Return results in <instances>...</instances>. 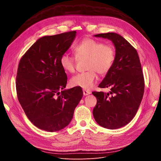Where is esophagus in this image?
Returning <instances> with one entry per match:
<instances>
[{
    "instance_id": "esophagus-1",
    "label": "esophagus",
    "mask_w": 161,
    "mask_h": 161,
    "mask_svg": "<svg viewBox=\"0 0 161 161\" xmlns=\"http://www.w3.org/2000/svg\"><path fill=\"white\" fill-rule=\"evenodd\" d=\"M89 94H91V92L89 91H87V90H83V95H89Z\"/></svg>"
}]
</instances>
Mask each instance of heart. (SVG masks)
I'll use <instances>...</instances> for the list:
<instances>
[{
    "label": "heart",
    "mask_w": 161,
    "mask_h": 161,
    "mask_svg": "<svg viewBox=\"0 0 161 161\" xmlns=\"http://www.w3.org/2000/svg\"><path fill=\"white\" fill-rule=\"evenodd\" d=\"M76 57L64 53L60 58L62 69L66 72L72 73L75 70L78 59L87 58L86 69L88 71L81 72L72 77L70 85L87 90L91 89L97 80V75H103L111 69L115 58L114 47L109 44L91 38H85L74 47Z\"/></svg>",
    "instance_id": "b5f03b06"
}]
</instances>
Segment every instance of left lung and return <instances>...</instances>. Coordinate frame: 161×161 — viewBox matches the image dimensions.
Listing matches in <instances>:
<instances>
[{"mask_svg": "<svg viewBox=\"0 0 161 161\" xmlns=\"http://www.w3.org/2000/svg\"><path fill=\"white\" fill-rule=\"evenodd\" d=\"M111 40L115 58L110 70L99 84L109 92H92L97 103L92 111L97 123L103 128L118 129L132 120L142 101L144 80L137 51L122 36L115 33L94 36Z\"/></svg>", "mask_w": 161, "mask_h": 161, "instance_id": "obj_1", "label": "left lung"}]
</instances>
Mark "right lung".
Listing matches in <instances>:
<instances>
[{
  "mask_svg": "<svg viewBox=\"0 0 161 161\" xmlns=\"http://www.w3.org/2000/svg\"><path fill=\"white\" fill-rule=\"evenodd\" d=\"M76 34L74 31L40 37L19 62L18 99L28 119L41 130L52 132L66 127L83 95L80 87L64 89L67 76L60 64Z\"/></svg>",
  "mask_w": 161,
  "mask_h": 161,
  "instance_id": "obj_1",
  "label": "right lung"
}]
</instances>
